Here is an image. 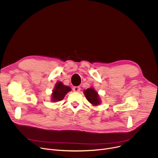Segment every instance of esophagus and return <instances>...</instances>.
<instances>
[{
  "label": "esophagus",
  "instance_id": "esophagus-1",
  "mask_svg": "<svg viewBox=\"0 0 158 158\" xmlns=\"http://www.w3.org/2000/svg\"><path fill=\"white\" fill-rule=\"evenodd\" d=\"M73 91L74 92H79L81 91V87H79V86H77V87H74L73 88Z\"/></svg>",
  "mask_w": 158,
  "mask_h": 158
}]
</instances>
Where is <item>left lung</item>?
Listing matches in <instances>:
<instances>
[{
  "instance_id": "1",
  "label": "left lung",
  "mask_w": 158,
  "mask_h": 158,
  "mask_svg": "<svg viewBox=\"0 0 158 158\" xmlns=\"http://www.w3.org/2000/svg\"><path fill=\"white\" fill-rule=\"evenodd\" d=\"M83 93L87 101L93 106H97L101 104V99L99 95L93 87L84 89Z\"/></svg>"
}]
</instances>
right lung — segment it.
I'll return each instance as SVG.
<instances>
[{
  "mask_svg": "<svg viewBox=\"0 0 158 158\" xmlns=\"http://www.w3.org/2000/svg\"><path fill=\"white\" fill-rule=\"evenodd\" d=\"M72 90L71 87L65 85L61 81H57L53 89L51 94V102H57L62 101L65 96Z\"/></svg>",
  "mask_w": 158,
  "mask_h": 158,
  "instance_id": "add662e5",
  "label": "right lung"
}]
</instances>
